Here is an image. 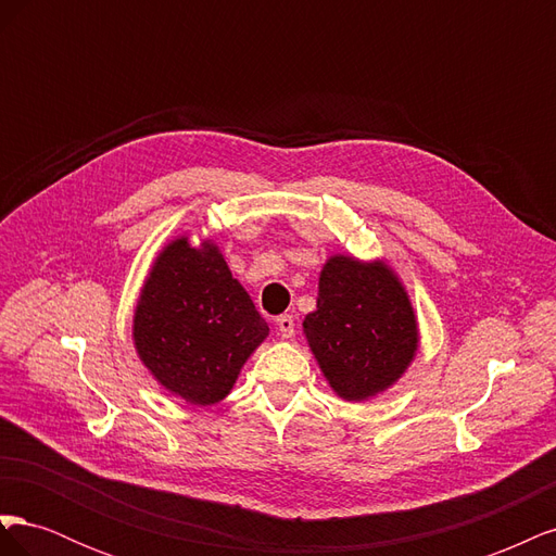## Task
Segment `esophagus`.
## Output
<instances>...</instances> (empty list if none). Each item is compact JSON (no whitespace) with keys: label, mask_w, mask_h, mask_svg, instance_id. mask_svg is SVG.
<instances>
[{"label":"esophagus","mask_w":556,"mask_h":556,"mask_svg":"<svg viewBox=\"0 0 556 556\" xmlns=\"http://www.w3.org/2000/svg\"><path fill=\"white\" fill-rule=\"evenodd\" d=\"M276 331H278L280 339L290 341L292 336H294V317H292V315H280V317L276 319Z\"/></svg>","instance_id":"obj_1"}]
</instances>
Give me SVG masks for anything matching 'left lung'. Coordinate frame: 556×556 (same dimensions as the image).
<instances>
[{
    "instance_id": "left-lung-1",
    "label": "left lung",
    "mask_w": 556,
    "mask_h": 556,
    "mask_svg": "<svg viewBox=\"0 0 556 556\" xmlns=\"http://www.w3.org/2000/svg\"><path fill=\"white\" fill-rule=\"evenodd\" d=\"M304 336L333 394L352 403L390 390L419 348L417 315L394 268L352 255L325 262Z\"/></svg>"
}]
</instances>
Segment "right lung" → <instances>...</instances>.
I'll list each match as a JSON object with an SVG mask.
<instances>
[{"instance_id":"add662e5","label":"right lung","mask_w":556,"mask_h":556,"mask_svg":"<svg viewBox=\"0 0 556 556\" xmlns=\"http://www.w3.org/2000/svg\"><path fill=\"white\" fill-rule=\"evenodd\" d=\"M268 325L213 239L176 237L148 268L131 319L141 364L166 392L213 406L237 384Z\"/></svg>"}]
</instances>
